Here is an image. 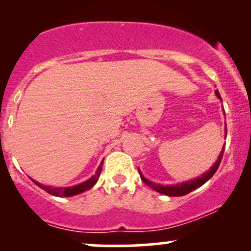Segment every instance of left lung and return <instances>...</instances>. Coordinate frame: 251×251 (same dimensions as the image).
<instances>
[{
    "label": "left lung",
    "mask_w": 251,
    "mask_h": 251,
    "mask_svg": "<svg viewBox=\"0 0 251 251\" xmlns=\"http://www.w3.org/2000/svg\"><path fill=\"white\" fill-rule=\"evenodd\" d=\"M215 93H216V96H217L218 99L222 100V98L220 96V92L216 91ZM223 153H224V146H223V149H222L220 155H218L217 162L214 164V166H211V169H210L208 172L203 174L201 177H197L196 179L184 181V183L176 184V185H160V184H155V183H153V181H150L149 179H146V178L142 175V172L139 171V169H138V171H139L140 178H142L144 183H145L148 186H150L151 189L155 190V191L159 192V194L171 196V197H179V196L188 195L189 192L194 191V190L200 188V186L203 185V184H205L206 181H208L210 178L215 175V172L217 171L218 166H220V164H221L222 158H223Z\"/></svg>",
    "instance_id": "8db88e82"
}]
</instances>
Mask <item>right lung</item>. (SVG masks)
<instances>
[{
  "label": "right lung",
  "instance_id": "1",
  "mask_svg": "<svg viewBox=\"0 0 251 251\" xmlns=\"http://www.w3.org/2000/svg\"><path fill=\"white\" fill-rule=\"evenodd\" d=\"M102 162H103V160H102ZM102 162L99 165V168H98L96 175L92 176L89 179L83 181V183L77 184V185H74V186H68V188H61V186H60V188H55V186L43 185V184L37 183V181H35L34 179H31V180H33L34 183H35L36 185L39 186V188L45 190V191L48 192V194L56 196V197H71V196H75V195L81 194V192L87 191V190L92 189L94 185H96L98 179H99V176H100V174H101Z\"/></svg>",
  "mask_w": 251,
  "mask_h": 251
}]
</instances>
